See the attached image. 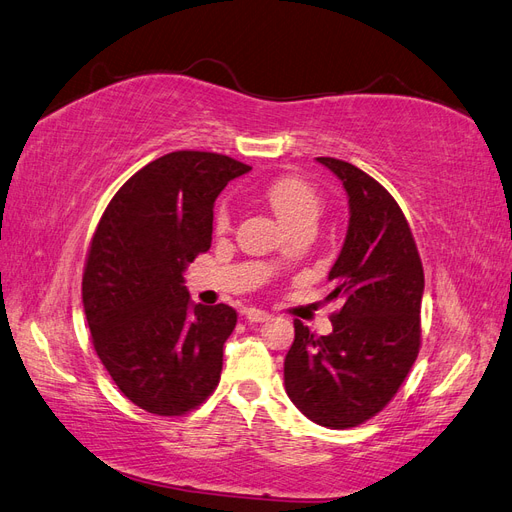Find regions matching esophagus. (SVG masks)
<instances>
[{"label":"esophagus","mask_w":512,"mask_h":512,"mask_svg":"<svg viewBox=\"0 0 512 512\" xmlns=\"http://www.w3.org/2000/svg\"><path fill=\"white\" fill-rule=\"evenodd\" d=\"M244 317H246L248 321H253V324H261V321H268V319H270V313L259 311V309H246V311H244Z\"/></svg>","instance_id":"obj_1"}]
</instances>
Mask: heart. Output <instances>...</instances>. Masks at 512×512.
Segmentation results:
<instances>
[{"label":"heart","mask_w":512,"mask_h":512,"mask_svg":"<svg viewBox=\"0 0 512 512\" xmlns=\"http://www.w3.org/2000/svg\"><path fill=\"white\" fill-rule=\"evenodd\" d=\"M264 195L270 203L274 214L281 218V221L291 227L300 221H317L321 212V199L315 188L298 178V175H283V178L272 180L266 188ZM229 221V214L225 208L218 210L216 214V225L225 227Z\"/></svg>","instance_id":"heart-1"}]
</instances>
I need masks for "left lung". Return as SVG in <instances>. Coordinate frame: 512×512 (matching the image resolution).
Returning <instances> with one entry per match:
<instances>
[{"instance_id": "1", "label": "left lung", "mask_w": 512, "mask_h": 512, "mask_svg": "<svg viewBox=\"0 0 512 512\" xmlns=\"http://www.w3.org/2000/svg\"><path fill=\"white\" fill-rule=\"evenodd\" d=\"M317 160L349 199L347 236L326 296L343 298V306L332 313L326 337L294 321L285 390L317 425L349 429L382 412L416 362L425 272L412 229L386 188L345 160Z\"/></svg>"}]
</instances>
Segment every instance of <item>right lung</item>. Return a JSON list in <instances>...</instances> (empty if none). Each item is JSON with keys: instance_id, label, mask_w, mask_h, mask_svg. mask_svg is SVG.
<instances>
[{"instance_id": "right-lung-1", "label": "right lung", "mask_w": 512, "mask_h": 512, "mask_svg": "<svg viewBox=\"0 0 512 512\" xmlns=\"http://www.w3.org/2000/svg\"><path fill=\"white\" fill-rule=\"evenodd\" d=\"M251 167L214 152L152 160L113 195L83 272V309L100 362L124 397L156 416L206 401L238 315L193 304L184 270L212 244L214 201Z\"/></svg>"}]
</instances>
